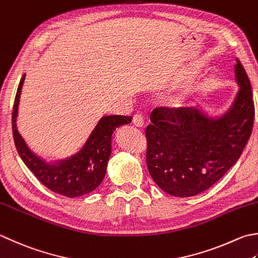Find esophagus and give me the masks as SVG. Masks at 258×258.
<instances>
[{"label": "esophagus", "mask_w": 258, "mask_h": 258, "mask_svg": "<svg viewBox=\"0 0 258 258\" xmlns=\"http://www.w3.org/2000/svg\"><path fill=\"white\" fill-rule=\"evenodd\" d=\"M133 124L136 127H143L144 126V119L141 115H135L133 117Z\"/></svg>", "instance_id": "1"}]
</instances>
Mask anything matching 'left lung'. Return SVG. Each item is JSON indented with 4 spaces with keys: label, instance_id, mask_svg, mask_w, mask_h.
I'll list each match as a JSON object with an SVG mask.
<instances>
[{
    "label": "left lung",
    "instance_id": "left-lung-1",
    "mask_svg": "<svg viewBox=\"0 0 258 258\" xmlns=\"http://www.w3.org/2000/svg\"><path fill=\"white\" fill-rule=\"evenodd\" d=\"M238 86L225 113L209 116L199 105L179 109L155 108L146 128L149 172L161 189L180 198L213 186L240 158L253 130L251 86L236 59Z\"/></svg>",
    "mask_w": 258,
    "mask_h": 258
}]
</instances>
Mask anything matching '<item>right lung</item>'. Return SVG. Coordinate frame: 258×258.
<instances>
[{
	"label": "right lung",
	"instance_id": "obj_1",
	"mask_svg": "<svg viewBox=\"0 0 258 258\" xmlns=\"http://www.w3.org/2000/svg\"><path fill=\"white\" fill-rule=\"evenodd\" d=\"M25 74L20 80L12 112L14 143L22 161L40 182L55 194L75 198L87 195L102 183L112 153V136L119 126L132 122L131 116H103L96 124L83 148L64 159L47 162L35 154L19 133L17 118L19 113Z\"/></svg>",
	"mask_w": 258,
	"mask_h": 258
}]
</instances>
